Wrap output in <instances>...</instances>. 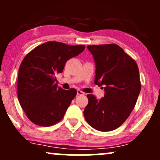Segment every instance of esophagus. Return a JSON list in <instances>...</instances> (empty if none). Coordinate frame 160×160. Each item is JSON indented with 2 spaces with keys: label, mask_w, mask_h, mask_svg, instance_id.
Masks as SVG:
<instances>
[{
  "label": "esophagus",
  "mask_w": 160,
  "mask_h": 160,
  "mask_svg": "<svg viewBox=\"0 0 160 160\" xmlns=\"http://www.w3.org/2000/svg\"><path fill=\"white\" fill-rule=\"evenodd\" d=\"M78 95H84V92L82 91H81V90H80V89H78Z\"/></svg>",
  "instance_id": "34e87169"
}]
</instances>
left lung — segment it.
Returning <instances> with one entry per match:
<instances>
[{
    "label": "left lung",
    "mask_w": 160,
    "mask_h": 160,
    "mask_svg": "<svg viewBox=\"0 0 160 160\" xmlns=\"http://www.w3.org/2000/svg\"><path fill=\"white\" fill-rule=\"evenodd\" d=\"M87 48L96 65L95 83L104 86V96L87 95L83 114L89 126L101 132L113 131L127 120L135 108L141 83L136 62L115 43Z\"/></svg>",
    "instance_id": "left-lung-1"
}]
</instances>
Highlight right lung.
I'll use <instances>...</instances> for the list:
<instances>
[{
	"mask_svg": "<svg viewBox=\"0 0 160 160\" xmlns=\"http://www.w3.org/2000/svg\"><path fill=\"white\" fill-rule=\"evenodd\" d=\"M84 45L48 41L38 46L23 58L19 70L17 95L27 117L40 126L56 124L64 117L77 90L58 87L56 74L68 60L78 56Z\"/></svg>",
	"mask_w": 160,
	"mask_h": 160,
	"instance_id": "1",
	"label": "right lung"
}]
</instances>
